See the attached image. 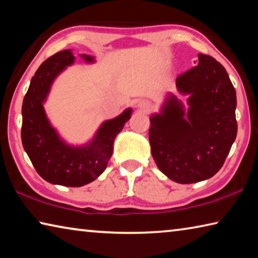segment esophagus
<instances>
[{"mask_svg": "<svg viewBox=\"0 0 258 258\" xmlns=\"http://www.w3.org/2000/svg\"><path fill=\"white\" fill-rule=\"evenodd\" d=\"M139 107L141 108L142 110L148 111V110H150V109H151V104H150V102H148V101H141L139 103Z\"/></svg>", "mask_w": 258, "mask_h": 258, "instance_id": "34e87169", "label": "esophagus"}]
</instances>
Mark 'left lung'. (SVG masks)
Returning <instances> with one entry per match:
<instances>
[{"label":"left lung","mask_w":258,"mask_h":258,"mask_svg":"<svg viewBox=\"0 0 258 258\" xmlns=\"http://www.w3.org/2000/svg\"><path fill=\"white\" fill-rule=\"evenodd\" d=\"M181 74L176 86L190 94L186 117L175 97L150 119L151 155L166 176L182 184L200 182L220 171L237 137V97L228 73L211 55Z\"/></svg>","instance_id":"1"}]
</instances>
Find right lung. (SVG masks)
<instances>
[{"instance_id":"add662e5","label":"right lung","mask_w":258,"mask_h":258,"mask_svg":"<svg viewBox=\"0 0 258 258\" xmlns=\"http://www.w3.org/2000/svg\"><path fill=\"white\" fill-rule=\"evenodd\" d=\"M82 56L93 61L92 56ZM74 59L69 50L58 52L35 73L23 102L21 141L38 175L53 184L76 187L94 181L106 169L112 155L113 140L131 118L132 110L127 109L116 118L104 121L90 146L64 145L51 127L43 102L55 76Z\"/></svg>"}]
</instances>
